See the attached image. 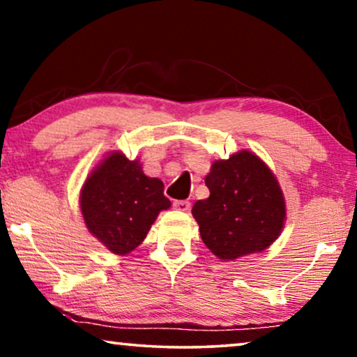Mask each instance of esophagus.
Returning <instances> with one entry per match:
<instances>
[{
  "instance_id": "obj_1",
  "label": "esophagus",
  "mask_w": 357,
  "mask_h": 357,
  "mask_svg": "<svg viewBox=\"0 0 357 357\" xmlns=\"http://www.w3.org/2000/svg\"><path fill=\"white\" fill-rule=\"evenodd\" d=\"M173 207L179 210V212H189L190 210V202L189 200H174Z\"/></svg>"
}]
</instances>
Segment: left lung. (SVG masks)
<instances>
[{"mask_svg": "<svg viewBox=\"0 0 357 357\" xmlns=\"http://www.w3.org/2000/svg\"><path fill=\"white\" fill-rule=\"evenodd\" d=\"M208 199L192 215L204 244L222 260L262 252L278 238L286 218L284 197L270 168L249 150L217 160L205 176Z\"/></svg>", "mask_w": 357, "mask_h": 357, "instance_id": "1", "label": "left lung"}]
</instances>
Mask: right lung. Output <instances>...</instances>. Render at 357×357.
<instances>
[{
    "label": "right lung",
    "instance_id": "add662e5",
    "mask_svg": "<svg viewBox=\"0 0 357 357\" xmlns=\"http://www.w3.org/2000/svg\"><path fill=\"white\" fill-rule=\"evenodd\" d=\"M163 188L158 178L145 176L139 160L112 152L87 176L80 192L85 227L113 254L126 255L172 205Z\"/></svg>",
    "mask_w": 357,
    "mask_h": 357
}]
</instances>
